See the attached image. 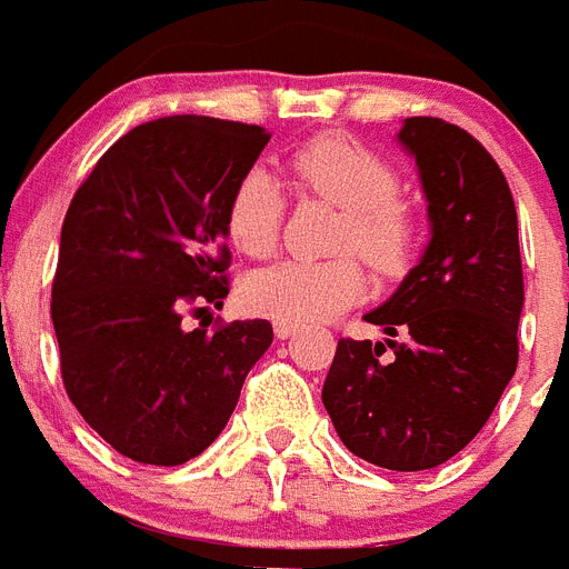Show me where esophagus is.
<instances>
[{"label":"esophagus","instance_id":"34e87169","mask_svg":"<svg viewBox=\"0 0 569 569\" xmlns=\"http://www.w3.org/2000/svg\"><path fill=\"white\" fill-rule=\"evenodd\" d=\"M273 331H276V337H279V339H290L296 331H299V325H293V322H273Z\"/></svg>","mask_w":569,"mask_h":569}]
</instances>
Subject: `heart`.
<instances>
[{"label": "heart", "mask_w": 569, "mask_h": 569, "mask_svg": "<svg viewBox=\"0 0 569 569\" xmlns=\"http://www.w3.org/2000/svg\"><path fill=\"white\" fill-rule=\"evenodd\" d=\"M296 181L345 210L337 250L359 252L377 270H395L409 247V224L397 207V174L380 154L345 134H322L290 160ZM284 198L267 172L250 169L227 201V236L250 259L276 250ZM366 293V276L353 259L281 261L252 273L241 299L252 313L276 322L331 319Z\"/></svg>", "instance_id": "1"}]
</instances>
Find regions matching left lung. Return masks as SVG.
<instances>
[{"instance_id": "left-lung-1", "label": "left lung", "mask_w": 569, "mask_h": 569, "mask_svg": "<svg viewBox=\"0 0 569 569\" xmlns=\"http://www.w3.org/2000/svg\"><path fill=\"white\" fill-rule=\"evenodd\" d=\"M397 143L417 163L429 244L366 322L402 342L339 339L322 402L357 458L420 472L455 458L512 380L523 273L516 201L492 154L440 118H406Z\"/></svg>"}]
</instances>
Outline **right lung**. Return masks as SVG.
I'll return each mask as SVG.
<instances>
[{"label": "right lung", "mask_w": 569, "mask_h": 569, "mask_svg": "<svg viewBox=\"0 0 569 569\" xmlns=\"http://www.w3.org/2000/svg\"><path fill=\"white\" fill-rule=\"evenodd\" d=\"M267 140L232 120H149L97 160L66 212L51 290L62 382L82 420L138 463L198 458L273 342L267 319L181 325L230 293L227 201Z\"/></svg>", "instance_id": "add662e5"}]
</instances>
